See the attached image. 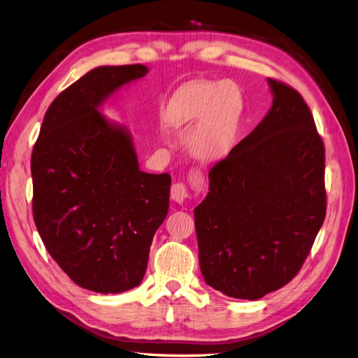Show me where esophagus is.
<instances>
[{
    "instance_id": "obj_1",
    "label": "esophagus",
    "mask_w": 358,
    "mask_h": 358,
    "mask_svg": "<svg viewBox=\"0 0 358 358\" xmlns=\"http://www.w3.org/2000/svg\"><path fill=\"white\" fill-rule=\"evenodd\" d=\"M188 182H189V187L194 189V191H197V192L203 191V189H205V187H206L205 176H203V173L200 170H191L189 176H188ZM170 196H171L173 201L183 203L189 197V188L183 182L173 183L171 191H170Z\"/></svg>"
}]
</instances>
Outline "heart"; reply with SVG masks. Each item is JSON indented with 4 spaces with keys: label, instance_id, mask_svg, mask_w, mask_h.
Here are the masks:
<instances>
[{
    "label": "heart",
    "instance_id": "1",
    "mask_svg": "<svg viewBox=\"0 0 358 358\" xmlns=\"http://www.w3.org/2000/svg\"><path fill=\"white\" fill-rule=\"evenodd\" d=\"M243 114V93L235 83L201 80L182 85L171 96L166 120L173 128H187V148L201 161L224 158L234 148Z\"/></svg>",
    "mask_w": 358,
    "mask_h": 358
}]
</instances>
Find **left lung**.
Wrapping results in <instances>:
<instances>
[{
    "mask_svg": "<svg viewBox=\"0 0 358 358\" xmlns=\"http://www.w3.org/2000/svg\"><path fill=\"white\" fill-rule=\"evenodd\" d=\"M273 107L209 171L194 209L203 278L231 298L259 299L298 274L327 210L325 149L292 87L268 78Z\"/></svg>",
    "mask_w": 358,
    "mask_h": 358,
    "instance_id": "8db88e82",
    "label": "left lung"
}]
</instances>
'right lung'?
Masks as SVG:
<instances>
[{
    "instance_id": "add662e5",
    "label": "right lung",
    "mask_w": 358,
    "mask_h": 358,
    "mask_svg": "<svg viewBox=\"0 0 358 358\" xmlns=\"http://www.w3.org/2000/svg\"><path fill=\"white\" fill-rule=\"evenodd\" d=\"M143 64L101 66L48 108L31 155L33 217L48 253L93 292L138 286L170 203L169 173L140 170L132 135L101 113Z\"/></svg>"
}]
</instances>
